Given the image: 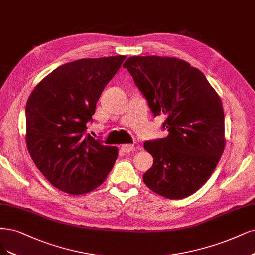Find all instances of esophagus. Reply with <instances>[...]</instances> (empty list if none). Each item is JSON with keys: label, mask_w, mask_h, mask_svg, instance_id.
Instances as JSON below:
<instances>
[{"label": "esophagus", "mask_w": 255, "mask_h": 255, "mask_svg": "<svg viewBox=\"0 0 255 255\" xmlns=\"http://www.w3.org/2000/svg\"><path fill=\"white\" fill-rule=\"evenodd\" d=\"M133 148H134V145H133V144H122V145H121V150L124 151L125 153H129V152H131V151H133Z\"/></svg>", "instance_id": "obj_1"}]
</instances>
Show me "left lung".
Here are the masks:
<instances>
[{
	"label": "left lung",
	"instance_id": "1",
	"mask_svg": "<svg viewBox=\"0 0 255 255\" xmlns=\"http://www.w3.org/2000/svg\"><path fill=\"white\" fill-rule=\"evenodd\" d=\"M169 135L143 146L154 162L143 174L148 189L186 198L209 179L225 150L223 103L205 75L173 57L136 56L124 64Z\"/></svg>",
	"mask_w": 255,
	"mask_h": 255
}]
</instances>
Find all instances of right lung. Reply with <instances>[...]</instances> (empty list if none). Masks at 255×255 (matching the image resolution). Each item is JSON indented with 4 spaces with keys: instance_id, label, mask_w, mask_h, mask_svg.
<instances>
[{
    "instance_id": "obj_1",
    "label": "right lung",
    "mask_w": 255,
    "mask_h": 255,
    "mask_svg": "<svg viewBox=\"0 0 255 255\" xmlns=\"http://www.w3.org/2000/svg\"><path fill=\"white\" fill-rule=\"evenodd\" d=\"M126 56L80 59L57 67L34 87L26 103V145L54 187L72 195L107 179L118 157L90 134L96 103Z\"/></svg>"
}]
</instances>
